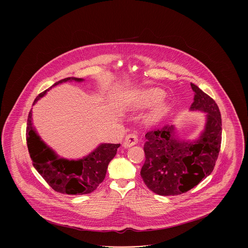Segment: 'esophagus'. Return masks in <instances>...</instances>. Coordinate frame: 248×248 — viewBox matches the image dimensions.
<instances>
[{
	"mask_svg": "<svg viewBox=\"0 0 248 248\" xmlns=\"http://www.w3.org/2000/svg\"><path fill=\"white\" fill-rule=\"evenodd\" d=\"M138 142H139V137H138V135L135 134V133H131V134H128V135L125 137L124 141V146L128 148V147H131V146L137 144Z\"/></svg>",
	"mask_w": 248,
	"mask_h": 248,
	"instance_id": "1",
	"label": "esophagus"
}]
</instances>
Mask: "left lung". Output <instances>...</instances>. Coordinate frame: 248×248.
Listing matches in <instances>:
<instances>
[{
    "label": "left lung",
    "mask_w": 248,
    "mask_h": 248,
    "mask_svg": "<svg viewBox=\"0 0 248 248\" xmlns=\"http://www.w3.org/2000/svg\"><path fill=\"white\" fill-rule=\"evenodd\" d=\"M194 92L191 110L206 112V124L195 141L178 140L173 125L165 124L145 135V163L140 175L146 186L159 195L185 193L212 173L221 146V114L212 97L190 83Z\"/></svg>",
    "instance_id": "1"
}]
</instances>
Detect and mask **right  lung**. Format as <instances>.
<instances>
[{
  "instance_id": "add662e5",
  "label": "right lung",
  "mask_w": 248,
  "mask_h": 248,
  "mask_svg": "<svg viewBox=\"0 0 248 248\" xmlns=\"http://www.w3.org/2000/svg\"><path fill=\"white\" fill-rule=\"evenodd\" d=\"M71 80L76 82L83 81L81 78L69 77L54 83L50 88ZM48 90L39 94L33 105ZM26 140L32 165L38 173L54 190L70 195L87 194L94 191L104 180L108 163L113 159L120 147V144H101L93 153L78 161L59 158L41 140L33 129L31 110L27 121Z\"/></svg>"
}]
</instances>
